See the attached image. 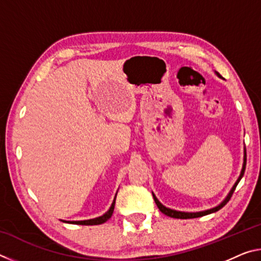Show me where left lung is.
I'll list each match as a JSON object with an SVG mask.
<instances>
[{"mask_svg":"<svg viewBox=\"0 0 261 261\" xmlns=\"http://www.w3.org/2000/svg\"><path fill=\"white\" fill-rule=\"evenodd\" d=\"M216 74H218L219 77H221L219 72H216ZM245 166H246V152L244 151V162H243V168H242V171H241V175L240 177H238V179L236 180L235 185H233L232 189L230 190V192L228 193V196L226 199H224L222 202L219 206L214 207V208H211V210H207V211H202V212H196V213H188V212H179V211H175V210H170L168 208V207L163 206L160 201L158 200V198L155 197V194L153 193V198H154V201H155L156 206L159 207V210H160L163 214H166L167 216H170V218H175V219H194V218H200V216H204V215H207V214H211V213H214V212L219 211L222 208V207L227 204V202L230 200V198L232 196L233 191H235V189L237 187V184L240 183V180L242 179L243 175H244V171H245Z\"/></svg>","mask_w":261,"mask_h":261,"instance_id":"obj_1","label":"left lung"}]
</instances>
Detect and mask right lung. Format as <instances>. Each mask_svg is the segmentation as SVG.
Here are the masks:
<instances>
[{
    "mask_svg": "<svg viewBox=\"0 0 261 261\" xmlns=\"http://www.w3.org/2000/svg\"><path fill=\"white\" fill-rule=\"evenodd\" d=\"M115 200H116V197H115L113 204H112V206H110V208H109L107 213H105L102 216H99V218L91 219V220H84V221H63V222L82 224V226H95V224L105 223L106 221H108L110 218H112L113 212H114V207H115Z\"/></svg>",
    "mask_w": 261,
    "mask_h": 261,
    "instance_id": "obj_1",
    "label": "right lung"
}]
</instances>
